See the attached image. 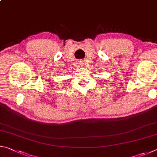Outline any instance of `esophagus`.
I'll return each mask as SVG.
<instances>
[{
	"label": "esophagus",
	"instance_id": "1",
	"mask_svg": "<svg viewBox=\"0 0 157 157\" xmlns=\"http://www.w3.org/2000/svg\"><path fill=\"white\" fill-rule=\"evenodd\" d=\"M80 66H82V64H80Z\"/></svg>",
	"mask_w": 157,
	"mask_h": 157
}]
</instances>
